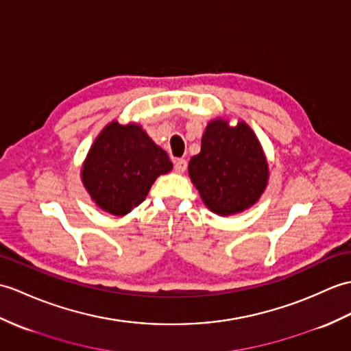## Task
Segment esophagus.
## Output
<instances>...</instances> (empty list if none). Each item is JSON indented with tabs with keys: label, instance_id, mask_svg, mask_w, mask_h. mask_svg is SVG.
I'll use <instances>...</instances> for the list:
<instances>
[{
	"label": "esophagus",
	"instance_id": "34e87169",
	"mask_svg": "<svg viewBox=\"0 0 351 351\" xmlns=\"http://www.w3.org/2000/svg\"><path fill=\"white\" fill-rule=\"evenodd\" d=\"M175 170L178 173H184L186 170V161L184 158H178L175 160Z\"/></svg>",
	"mask_w": 351,
	"mask_h": 351
}]
</instances>
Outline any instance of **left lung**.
I'll return each instance as SVG.
<instances>
[{"label":"left lung","mask_w":351,"mask_h":351,"mask_svg":"<svg viewBox=\"0 0 351 351\" xmlns=\"http://www.w3.org/2000/svg\"><path fill=\"white\" fill-rule=\"evenodd\" d=\"M189 173L205 205L232 215L254 205L267 184V162L252 130L224 119L209 122L202 149L190 160Z\"/></svg>","instance_id":"1"}]
</instances>
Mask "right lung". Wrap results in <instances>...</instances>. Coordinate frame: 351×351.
Instances as JSON below:
<instances>
[{
	"label": "right lung",
	"mask_w": 351,
	"mask_h": 351,
	"mask_svg": "<svg viewBox=\"0 0 351 351\" xmlns=\"http://www.w3.org/2000/svg\"><path fill=\"white\" fill-rule=\"evenodd\" d=\"M166 151L142 127H106L89 149L82 181L93 200L113 215H125L146 199L154 181L172 170Z\"/></svg>",
	"instance_id": "1"
}]
</instances>
